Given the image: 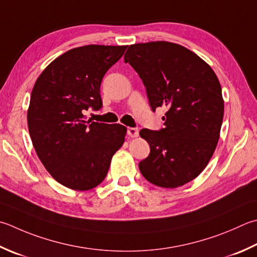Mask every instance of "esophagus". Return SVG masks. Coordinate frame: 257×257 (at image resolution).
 Here are the masks:
<instances>
[{
	"label": "esophagus",
	"instance_id": "34e87169",
	"mask_svg": "<svg viewBox=\"0 0 257 257\" xmlns=\"http://www.w3.org/2000/svg\"><path fill=\"white\" fill-rule=\"evenodd\" d=\"M127 134H128V136H130V137H132V138H136V137H138V136H139V130H138L137 128L129 127V128L127 129Z\"/></svg>",
	"mask_w": 257,
	"mask_h": 257
}]
</instances>
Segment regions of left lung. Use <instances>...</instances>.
Here are the masks:
<instances>
[{"label":"left lung","mask_w":257,"mask_h":257,"mask_svg":"<svg viewBox=\"0 0 257 257\" xmlns=\"http://www.w3.org/2000/svg\"><path fill=\"white\" fill-rule=\"evenodd\" d=\"M124 62L137 71L152 109H167L163 129L140 130L150 154L140 173L156 186L176 188L192 182L209 163L224 117L222 87L213 69L177 43L132 44Z\"/></svg>","instance_id":"8db88e82"}]
</instances>
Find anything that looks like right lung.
Instances as JSON below:
<instances>
[{"mask_svg":"<svg viewBox=\"0 0 257 257\" xmlns=\"http://www.w3.org/2000/svg\"><path fill=\"white\" fill-rule=\"evenodd\" d=\"M125 49L97 44L71 49L54 59L34 83L28 109L30 137L45 169L70 189L97 187L124 143V125L87 120L84 111L102 107V78Z\"/></svg>","mask_w":257,"mask_h":257,"instance_id":"1","label":"right lung"}]
</instances>
